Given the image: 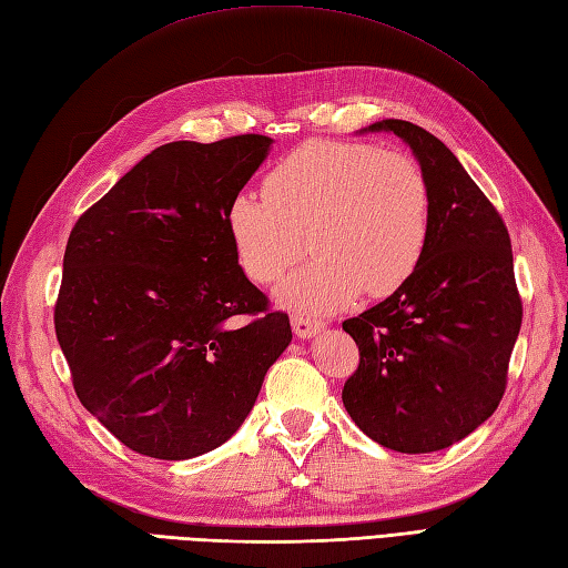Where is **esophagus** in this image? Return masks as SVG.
I'll return each mask as SVG.
<instances>
[{
    "mask_svg": "<svg viewBox=\"0 0 568 568\" xmlns=\"http://www.w3.org/2000/svg\"><path fill=\"white\" fill-rule=\"evenodd\" d=\"M324 328L322 320H314V316L305 314H293V332L297 338H310L314 334H320Z\"/></svg>",
    "mask_w": 568,
    "mask_h": 568,
    "instance_id": "obj_1",
    "label": "esophagus"
}]
</instances>
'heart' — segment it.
<instances>
[{"instance_id": "1", "label": "heart", "mask_w": 568, "mask_h": 568, "mask_svg": "<svg viewBox=\"0 0 568 568\" xmlns=\"http://www.w3.org/2000/svg\"><path fill=\"white\" fill-rule=\"evenodd\" d=\"M263 195L236 193L227 230L242 271L261 285L278 283L310 242L316 261L278 290L293 310L326 314L361 290L387 297L424 258L430 189L404 152L307 140L268 171Z\"/></svg>"}]
</instances>
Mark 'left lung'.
I'll return each mask as SVG.
<instances>
[{"label": "left lung", "instance_id": "obj_1", "mask_svg": "<svg viewBox=\"0 0 568 568\" xmlns=\"http://www.w3.org/2000/svg\"><path fill=\"white\" fill-rule=\"evenodd\" d=\"M414 150L430 189L424 258L397 293L353 320L361 363L341 399L367 438L397 453H435L489 418L508 385L523 324L504 217L428 130L382 121Z\"/></svg>", "mask_w": 568, "mask_h": 568}]
</instances>
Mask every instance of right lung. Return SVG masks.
<instances>
[{"instance_id": "add662e5", "label": "right lung", "mask_w": 568, "mask_h": 568, "mask_svg": "<svg viewBox=\"0 0 568 568\" xmlns=\"http://www.w3.org/2000/svg\"><path fill=\"white\" fill-rule=\"evenodd\" d=\"M268 148L254 133L162 144L70 232L60 348L79 402L140 455L189 459L232 438L293 338L227 230Z\"/></svg>"}]
</instances>
